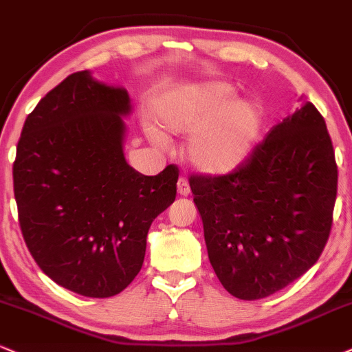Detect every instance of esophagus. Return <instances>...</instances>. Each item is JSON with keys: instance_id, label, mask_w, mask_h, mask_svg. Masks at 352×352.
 Returning a JSON list of instances; mask_svg holds the SVG:
<instances>
[{"instance_id": "esophagus-1", "label": "esophagus", "mask_w": 352, "mask_h": 352, "mask_svg": "<svg viewBox=\"0 0 352 352\" xmlns=\"http://www.w3.org/2000/svg\"><path fill=\"white\" fill-rule=\"evenodd\" d=\"M177 194L183 197L191 194V188H189V183L186 181V177H179V181H177Z\"/></svg>"}]
</instances>
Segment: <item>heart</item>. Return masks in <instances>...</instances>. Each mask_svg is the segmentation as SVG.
Instances as JSON below:
<instances>
[{
    "instance_id": "heart-1",
    "label": "heart",
    "mask_w": 352,
    "mask_h": 352,
    "mask_svg": "<svg viewBox=\"0 0 352 352\" xmlns=\"http://www.w3.org/2000/svg\"><path fill=\"white\" fill-rule=\"evenodd\" d=\"M227 82L212 80L186 87L163 98L160 125L171 133H191L188 155L210 175H227L241 168L254 151L263 125V111L254 98L235 97ZM153 142L166 138L151 128Z\"/></svg>"
}]
</instances>
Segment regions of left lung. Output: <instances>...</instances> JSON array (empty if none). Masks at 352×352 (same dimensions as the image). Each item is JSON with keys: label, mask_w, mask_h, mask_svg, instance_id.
I'll return each mask as SVG.
<instances>
[{"label": "left lung", "mask_w": 352, "mask_h": 352, "mask_svg": "<svg viewBox=\"0 0 352 352\" xmlns=\"http://www.w3.org/2000/svg\"><path fill=\"white\" fill-rule=\"evenodd\" d=\"M300 102L241 168L189 179L210 265L235 298H265L295 282L315 265L331 232V136L316 107Z\"/></svg>", "instance_id": "obj_1"}]
</instances>
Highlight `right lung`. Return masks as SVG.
I'll return each mask as SVG.
<instances>
[{
  "label": "right lung",
  "instance_id": "1",
  "mask_svg": "<svg viewBox=\"0 0 352 352\" xmlns=\"http://www.w3.org/2000/svg\"><path fill=\"white\" fill-rule=\"evenodd\" d=\"M123 87L70 74L28 115L12 164L21 232L60 287L109 298L142 270L151 222L176 199L179 171L144 176L123 155Z\"/></svg>",
  "mask_w": 352,
  "mask_h": 352
}]
</instances>
